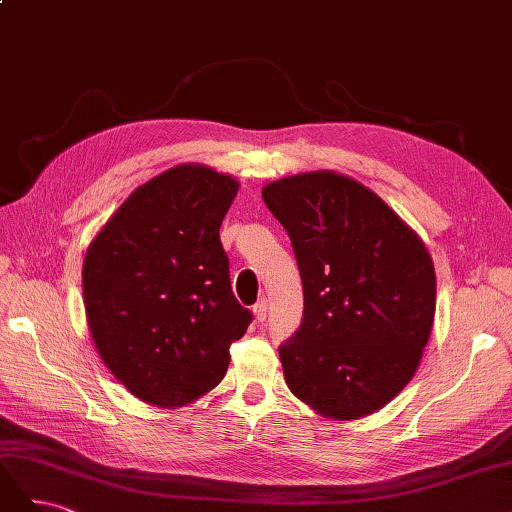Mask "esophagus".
<instances>
[{
	"instance_id": "obj_1",
	"label": "esophagus",
	"mask_w": 512,
	"mask_h": 512,
	"mask_svg": "<svg viewBox=\"0 0 512 512\" xmlns=\"http://www.w3.org/2000/svg\"><path fill=\"white\" fill-rule=\"evenodd\" d=\"M267 309H269V301L267 299H258V303L252 309L258 322H265L267 320Z\"/></svg>"
}]
</instances>
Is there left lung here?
I'll return each instance as SVG.
<instances>
[{
	"mask_svg": "<svg viewBox=\"0 0 512 512\" xmlns=\"http://www.w3.org/2000/svg\"><path fill=\"white\" fill-rule=\"evenodd\" d=\"M292 243L303 320L280 346L288 389L335 421L384 408L412 380L436 314L421 237L350 177L316 170L262 188Z\"/></svg>",
	"mask_w": 512,
	"mask_h": 512,
	"instance_id": "left-lung-1",
	"label": "left lung"
}]
</instances>
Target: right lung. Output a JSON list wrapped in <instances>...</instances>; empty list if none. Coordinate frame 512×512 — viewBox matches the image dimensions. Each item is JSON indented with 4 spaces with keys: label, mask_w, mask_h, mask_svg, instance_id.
Returning a JSON list of instances; mask_svg holds the SVG:
<instances>
[{
    "label": "right lung",
    "mask_w": 512,
    "mask_h": 512,
    "mask_svg": "<svg viewBox=\"0 0 512 512\" xmlns=\"http://www.w3.org/2000/svg\"><path fill=\"white\" fill-rule=\"evenodd\" d=\"M230 175L179 164L136 188L89 243L83 301L113 376L156 408H179L224 378L252 322L230 288L220 226Z\"/></svg>",
    "instance_id": "obj_1"
}]
</instances>
